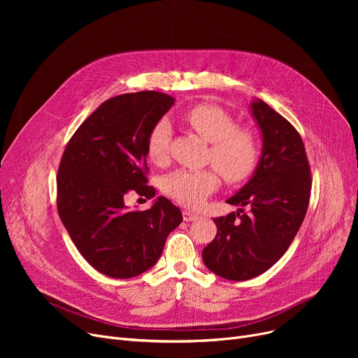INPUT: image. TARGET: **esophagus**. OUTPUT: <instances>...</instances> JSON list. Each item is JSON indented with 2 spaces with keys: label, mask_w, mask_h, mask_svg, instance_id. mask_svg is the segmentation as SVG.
<instances>
[{
  "label": "esophagus",
  "mask_w": 358,
  "mask_h": 358,
  "mask_svg": "<svg viewBox=\"0 0 358 358\" xmlns=\"http://www.w3.org/2000/svg\"><path fill=\"white\" fill-rule=\"evenodd\" d=\"M182 219H184L185 222H192V220H197L199 216H197L196 213L190 212V210H184V212H182Z\"/></svg>",
  "instance_id": "obj_1"
}]
</instances>
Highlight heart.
<instances>
[{"label": "heart", "mask_w": 358, "mask_h": 358, "mask_svg": "<svg viewBox=\"0 0 358 358\" xmlns=\"http://www.w3.org/2000/svg\"><path fill=\"white\" fill-rule=\"evenodd\" d=\"M182 120L204 141L210 142L206 159L213 164L224 181L236 184L254 173L259 155L257 138L250 129L238 126L235 117L227 110L201 103L185 110ZM169 139L171 129L168 122H157L146 141V154L150 162L157 165L166 162ZM217 185L219 178L212 168L200 171L177 169L164 177L162 192L185 208H197Z\"/></svg>", "instance_id": "obj_1"}]
</instances>
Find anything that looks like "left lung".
Segmentation results:
<instances>
[{
  "mask_svg": "<svg viewBox=\"0 0 358 358\" xmlns=\"http://www.w3.org/2000/svg\"><path fill=\"white\" fill-rule=\"evenodd\" d=\"M262 135V152L251 180L228 199L250 206L213 219L217 234L204 247L203 262L215 274L243 281L283 257L302 224L310 197V166L299 131L267 103H251Z\"/></svg>",
  "mask_w": 358,
  "mask_h": 358,
  "instance_id": "obj_1",
  "label": "left lung"
}]
</instances>
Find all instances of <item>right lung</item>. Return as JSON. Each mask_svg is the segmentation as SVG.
Wrapping results in <instances>:
<instances>
[{
    "label": "right lung",
    "mask_w": 358,
    "mask_h": 358,
    "mask_svg": "<svg viewBox=\"0 0 358 358\" xmlns=\"http://www.w3.org/2000/svg\"><path fill=\"white\" fill-rule=\"evenodd\" d=\"M173 104L158 91L113 97L85 119L64 150L56 180L59 217L88 264L108 277L149 270L182 222L180 209L162 196L143 212L124 204L131 190L155 196L146 178V141Z\"/></svg>",
    "instance_id": "right-lung-1"
}]
</instances>
